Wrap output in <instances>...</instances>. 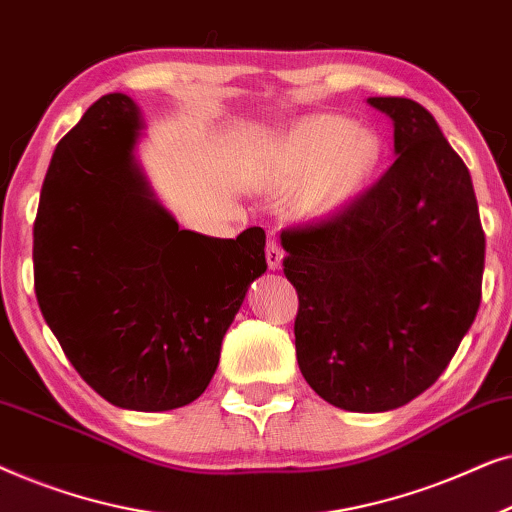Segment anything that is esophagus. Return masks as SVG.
Here are the masks:
<instances>
[{"instance_id": "34e87169", "label": "esophagus", "mask_w": 512, "mask_h": 512, "mask_svg": "<svg viewBox=\"0 0 512 512\" xmlns=\"http://www.w3.org/2000/svg\"><path fill=\"white\" fill-rule=\"evenodd\" d=\"M265 261H268L270 270H279L284 261V251L279 247L277 240H268V247H265Z\"/></svg>"}]
</instances>
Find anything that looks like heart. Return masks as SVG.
<instances>
[{
	"label": "heart",
	"mask_w": 512,
	"mask_h": 512,
	"mask_svg": "<svg viewBox=\"0 0 512 512\" xmlns=\"http://www.w3.org/2000/svg\"><path fill=\"white\" fill-rule=\"evenodd\" d=\"M380 160L382 142L375 132L359 130L345 116H312L284 137L261 181L275 193L300 188V212L321 219L352 202Z\"/></svg>",
	"instance_id": "b5f03b06"
}]
</instances>
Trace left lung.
I'll list each match as a JSON object with an SVG mask.
<instances>
[{"label": "left lung", "mask_w": 512, "mask_h": 512, "mask_svg": "<svg viewBox=\"0 0 512 512\" xmlns=\"http://www.w3.org/2000/svg\"><path fill=\"white\" fill-rule=\"evenodd\" d=\"M368 104L394 121V165L331 219L282 230L300 373L349 412L401 408L438 380L485 270L471 174L436 118L405 97Z\"/></svg>", "instance_id": "1"}]
</instances>
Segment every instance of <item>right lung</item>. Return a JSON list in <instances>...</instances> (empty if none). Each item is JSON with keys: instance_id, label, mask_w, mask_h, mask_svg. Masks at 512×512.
Returning <instances> with one entry per match:
<instances>
[{"instance_id": "add662e5", "label": "right lung", "mask_w": 512, "mask_h": 512, "mask_svg": "<svg viewBox=\"0 0 512 512\" xmlns=\"http://www.w3.org/2000/svg\"><path fill=\"white\" fill-rule=\"evenodd\" d=\"M144 123L123 93L60 139L34 221V291L62 352L111 405L193 403L265 263L263 228L219 240L158 205L135 160Z\"/></svg>"}]
</instances>
